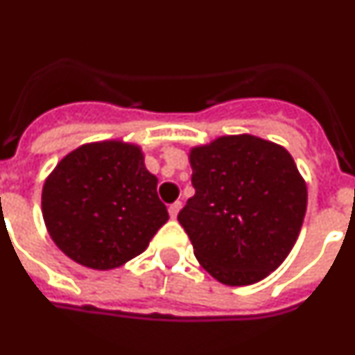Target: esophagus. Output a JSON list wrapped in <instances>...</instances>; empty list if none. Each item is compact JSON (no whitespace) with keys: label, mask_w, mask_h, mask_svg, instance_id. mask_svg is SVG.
Returning a JSON list of instances; mask_svg holds the SVG:
<instances>
[{"label":"esophagus","mask_w":355,"mask_h":355,"mask_svg":"<svg viewBox=\"0 0 355 355\" xmlns=\"http://www.w3.org/2000/svg\"><path fill=\"white\" fill-rule=\"evenodd\" d=\"M180 208H182L180 201H175V203H171L170 208H168V211H170V217L171 218H177V215H178V211H180Z\"/></svg>","instance_id":"1"}]
</instances>
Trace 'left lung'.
I'll return each mask as SVG.
<instances>
[{"instance_id":"obj_1","label":"left lung","mask_w":355,"mask_h":355,"mask_svg":"<svg viewBox=\"0 0 355 355\" xmlns=\"http://www.w3.org/2000/svg\"><path fill=\"white\" fill-rule=\"evenodd\" d=\"M194 196L178 214L201 266L226 286H250L293 250L306 211V184L289 152L234 135L189 154Z\"/></svg>"}]
</instances>
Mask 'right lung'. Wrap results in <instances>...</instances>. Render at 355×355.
<instances>
[{
  "label": "right lung",
  "instance_id": "obj_1",
  "mask_svg": "<svg viewBox=\"0 0 355 355\" xmlns=\"http://www.w3.org/2000/svg\"><path fill=\"white\" fill-rule=\"evenodd\" d=\"M42 211L54 243L92 270L140 256L170 218L141 148L121 140L85 144L62 157L43 184Z\"/></svg>",
  "mask_w": 355,
  "mask_h": 355
}]
</instances>
